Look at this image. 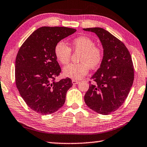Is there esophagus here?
<instances>
[{
  "label": "esophagus",
  "mask_w": 147,
  "mask_h": 147,
  "mask_svg": "<svg viewBox=\"0 0 147 147\" xmlns=\"http://www.w3.org/2000/svg\"><path fill=\"white\" fill-rule=\"evenodd\" d=\"M80 82L78 81V80H72V83H73V84L74 85H76V84H78Z\"/></svg>",
  "instance_id": "obj_1"
}]
</instances>
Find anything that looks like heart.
I'll return each instance as SVG.
<instances>
[{
	"label": "heart",
	"mask_w": 147,
	"mask_h": 147,
	"mask_svg": "<svg viewBox=\"0 0 147 147\" xmlns=\"http://www.w3.org/2000/svg\"><path fill=\"white\" fill-rule=\"evenodd\" d=\"M95 42L90 37L81 36L75 37L69 43V47L60 41L55 47L54 53L57 60L62 65L70 62L71 50L81 51L79 64H71L64 67V74L73 80H80L88 73L89 67L95 69L100 65L103 59V51L95 45Z\"/></svg>",
	"instance_id": "heart-1"
}]
</instances>
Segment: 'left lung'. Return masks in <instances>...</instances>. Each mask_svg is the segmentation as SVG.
Masks as SVG:
<instances>
[{
    "label": "left lung",
    "instance_id": "1",
    "mask_svg": "<svg viewBox=\"0 0 147 147\" xmlns=\"http://www.w3.org/2000/svg\"><path fill=\"white\" fill-rule=\"evenodd\" d=\"M99 37L103 47L100 67L91 77L84 99L97 113L109 115L121 106L134 81V67L131 54L125 45L104 28H83Z\"/></svg>",
    "mask_w": 147,
    "mask_h": 147
}]
</instances>
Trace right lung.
Here are the masks:
<instances>
[{"label":"right lung","instance_id":"obj_1","mask_svg":"<svg viewBox=\"0 0 147 147\" xmlns=\"http://www.w3.org/2000/svg\"><path fill=\"white\" fill-rule=\"evenodd\" d=\"M76 31L65 27H40L25 40L17 53L16 87L26 104L36 113H53L64 104L73 83L69 78L55 81L61 68L54 49L57 42Z\"/></svg>","mask_w":147,"mask_h":147}]
</instances>
